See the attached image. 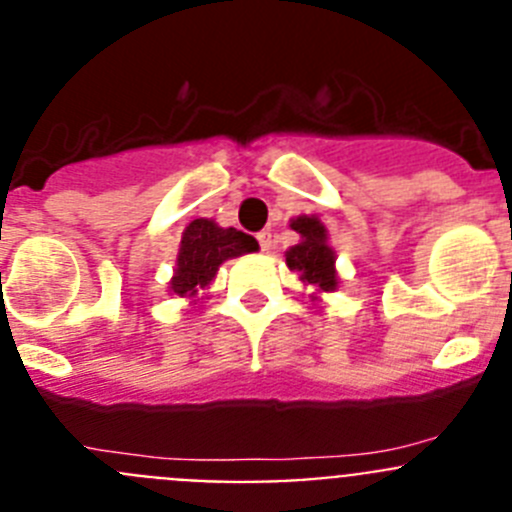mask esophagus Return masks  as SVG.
<instances>
[{
	"instance_id": "34e87169",
	"label": "esophagus",
	"mask_w": 512,
	"mask_h": 512,
	"mask_svg": "<svg viewBox=\"0 0 512 512\" xmlns=\"http://www.w3.org/2000/svg\"><path fill=\"white\" fill-rule=\"evenodd\" d=\"M256 238H259L261 251H269V248H271V233H266V230H264V233H259Z\"/></svg>"
}]
</instances>
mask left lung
<instances>
[{"label": "left lung", "mask_w": 512, "mask_h": 512, "mask_svg": "<svg viewBox=\"0 0 512 512\" xmlns=\"http://www.w3.org/2000/svg\"><path fill=\"white\" fill-rule=\"evenodd\" d=\"M289 228L300 233V243L289 248L287 266L300 274V282L310 284L315 292H333L338 287L336 253L328 246V230L315 215L295 217ZM312 300L318 297L312 295Z\"/></svg>", "instance_id": "obj_1"}]
</instances>
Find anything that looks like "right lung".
Wrapping results in <instances>:
<instances>
[{
  "label": "right lung",
  "mask_w": 512,
  "mask_h": 512,
  "mask_svg": "<svg viewBox=\"0 0 512 512\" xmlns=\"http://www.w3.org/2000/svg\"><path fill=\"white\" fill-rule=\"evenodd\" d=\"M259 248L253 235L235 228H220L207 217H197L184 228L182 246L176 256V269L171 277V292L184 300H194L215 279L220 264Z\"/></svg>",
  "instance_id": "right-lung-1"
}]
</instances>
